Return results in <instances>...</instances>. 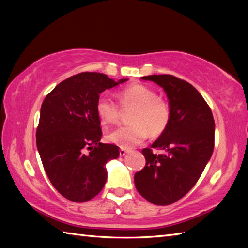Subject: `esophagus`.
<instances>
[{
    "label": "esophagus",
    "mask_w": 248,
    "mask_h": 248,
    "mask_svg": "<svg viewBox=\"0 0 248 248\" xmlns=\"http://www.w3.org/2000/svg\"><path fill=\"white\" fill-rule=\"evenodd\" d=\"M129 153V150H127V149H124V148H121L120 150H119V154H120V156H124L125 154H128Z\"/></svg>",
    "instance_id": "1"
}]
</instances>
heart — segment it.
I'll return each instance as SVG.
<instances>
[{"mask_svg": "<svg viewBox=\"0 0 248 248\" xmlns=\"http://www.w3.org/2000/svg\"><path fill=\"white\" fill-rule=\"evenodd\" d=\"M121 107L136 106L129 125L109 132L107 140L120 148L130 149L149 137H158L165 131L170 121L169 103L158 97L156 92L141 83H133L118 94ZM96 114L103 124H115L120 118V108L108 96H99L96 102Z\"/></svg>", "mask_w": 248, "mask_h": 248, "instance_id": "b5f03b06", "label": "heart"}]
</instances>
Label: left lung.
Segmentation results:
<instances>
[{
  "mask_svg": "<svg viewBox=\"0 0 248 248\" xmlns=\"http://www.w3.org/2000/svg\"><path fill=\"white\" fill-rule=\"evenodd\" d=\"M141 78L165 91L170 121L151 149L142 150L146 163L134 175V185L151 203L167 205L183 198L202 174L215 148V119L199 92L184 79L170 74Z\"/></svg>",
  "mask_w": 248,
  "mask_h": 248,
  "instance_id": "8db88e82",
  "label": "left lung"
}]
</instances>
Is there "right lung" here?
I'll list each match as a JSON object with an SVG mask.
<instances>
[{
	"label": "right lung",
	"instance_id": "add662e5",
	"mask_svg": "<svg viewBox=\"0 0 248 248\" xmlns=\"http://www.w3.org/2000/svg\"><path fill=\"white\" fill-rule=\"evenodd\" d=\"M125 81L83 72L62 81L46 96L36 132L37 149L49 180L64 198L89 201L105 186V165L119 156V148L100 142L96 102L104 91Z\"/></svg>",
	"mask_w": 248,
	"mask_h": 248
}]
</instances>
